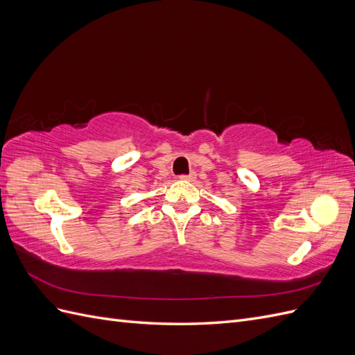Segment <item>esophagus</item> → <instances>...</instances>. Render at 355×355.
I'll return each instance as SVG.
<instances>
[{
    "label": "esophagus",
    "mask_w": 355,
    "mask_h": 355,
    "mask_svg": "<svg viewBox=\"0 0 355 355\" xmlns=\"http://www.w3.org/2000/svg\"><path fill=\"white\" fill-rule=\"evenodd\" d=\"M194 178H196V173H189V175H182L180 176L182 180H192Z\"/></svg>",
    "instance_id": "34e87169"
}]
</instances>
